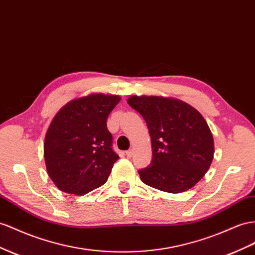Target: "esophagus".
Wrapping results in <instances>:
<instances>
[{
  "label": "esophagus",
  "instance_id": "34e87169",
  "mask_svg": "<svg viewBox=\"0 0 255 255\" xmlns=\"http://www.w3.org/2000/svg\"><path fill=\"white\" fill-rule=\"evenodd\" d=\"M126 154H127V156H128V157H132V156H133V150H132V149L128 150L127 152H126Z\"/></svg>",
  "mask_w": 255,
  "mask_h": 255
}]
</instances>
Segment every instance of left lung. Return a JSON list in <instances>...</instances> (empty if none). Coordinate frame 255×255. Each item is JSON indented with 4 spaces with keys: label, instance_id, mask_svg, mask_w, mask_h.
I'll return each mask as SVG.
<instances>
[{
    "label": "left lung",
    "instance_id": "left-lung-1",
    "mask_svg": "<svg viewBox=\"0 0 255 255\" xmlns=\"http://www.w3.org/2000/svg\"><path fill=\"white\" fill-rule=\"evenodd\" d=\"M128 104L147 123L152 161L138 170L141 181L168 193H181L209 169L215 147L211 130L195 108L163 96H130Z\"/></svg>",
    "mask_w": 255,
    "mask_h": 255
}]
</instances>
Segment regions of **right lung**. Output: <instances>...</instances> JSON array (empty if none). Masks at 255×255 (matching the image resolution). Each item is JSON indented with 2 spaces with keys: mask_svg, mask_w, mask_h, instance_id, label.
<instances>
[{
  "mask_svg": "<svg viewBox=\"0 0 255 255\" xmlns=\"http://www.w3.org/2000/svg\"><path fill=\"white\" fill-rule=\"evenodd\" d=\"M119 95L90 94L68 102L47 129L44 156L53 183L68 194L84 195L104 184L119 155L107 129Z\"/></svg>",
  "mask_w": 255,
  "mask_h": 255,
  "instance_id": "obj_1",
  "label": "right lung"
}]
</instances>
